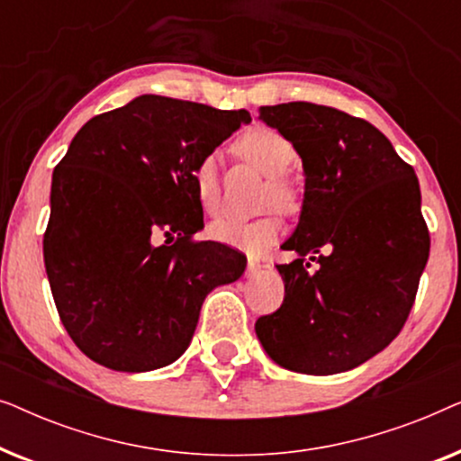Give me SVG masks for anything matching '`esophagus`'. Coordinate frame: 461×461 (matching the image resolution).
<instances>
[{"mask_svg": "<svg viewBox=\"0 0 461 461\" xmlns=\"http://www.w3.org/2000/svg\"><path fill=\"white\" fill-rule=\"evenodd\" d=\"M260 264H258V262H254V260H249L248 262V268H245V275H248L249 276V279H251V276H256L258 273H260Z\"/></svg>", "mask_w": 461, "mask_h": 461, "instance_id": "esophagus-1", "label": "esophagus"}]
</instances>
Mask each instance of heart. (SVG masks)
Returning a JSON list of instances; mask_svg holds the SVG:
<instances>
[{
    "mask_svg": "<svg viewBox=\"0 0 461 461\" xmlns=\"http://www.w3.org/2000/svg\"><path fill=\"white\" fill-rule=\"evenodd\" d=\"M237 149L245 159L254 163L267 176L268 188L264 193V207H276L281 212H292L295 207V194L292 186L283 180L295 161V149L281 131L273 128H251L237 140ZM193 186L199 205L207 212L220 207V161L216 153H207L197 161L193 169ZM207 232L213 241L229 245L232 249L248 256H262L279 241L283 224L275 213L256 218L239 220L232 216H220L212 220Z\"/></svg>",
    "mask_w": 461,
    "mask_h": 461,
    "instance_id": "1",
    "label": "heart"
}]
</instances>
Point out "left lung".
Here are the masks:
<instances>
[{
    "label": "left lung",
    "mask_w": 461,
    "mask_h": 461,
    "mask_svg": "<svg viewBox=\"0 0 461 461\" xmlns=\"http://www.w3.org/2000/svg\"><path fill=\"white\" fill-rule=\"evenodd\" d=\"M304 167L300 222L279 264L285 298L256 321L276 365L308 375L355 369L405 325L430 254L420 182L380 130L331 106H260ZM308 255L320 267L308 271Z\"/></svg>",
    "instance_id": "left-lung-1"
}]
</instances>
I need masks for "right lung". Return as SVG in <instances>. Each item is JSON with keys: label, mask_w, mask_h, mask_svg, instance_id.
<instances>
[{"label": "right lung", "mask_w": 461, "mask_h": 461, "mask_svg": "<svg viewBox=\"0 0 461 461\" xmlns=\"http://www.w3.org/2000/svg\"><path fill=\"white\" fill-rule=\"evenodd\" d=\"M248 111L144 94L92 117L52 174L43 260L60 321L94 363L140 374L191 344L201 304L245 270L239 251L193 241V169Z\"/></svg>", "instance_id": "obj_1"}]
</instances>
